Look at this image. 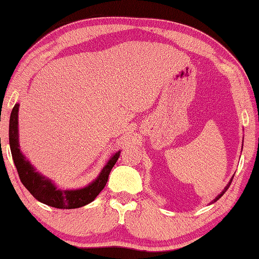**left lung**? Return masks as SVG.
I'll return each instance as SVG.
<instances>
[{"label": "left lung", "instance_id": "8db88e82", "mask_svg": "<svg viewBox=\"0 0 259 259\" xmlns=\"http://www.w3.org/2000/svg\"><path fill=\"white\" fill-rule=\"evenodd\" d=\"M232 181H233V178L231 179V181H229V182H228V184H227V186H226V187L224 188V190H223V191H221V194H219L218 196H217V197H215V198H214V200H212V203H214V202H217V200H218V199L220 198V197H221V196H223V195L225 194V192H226V191H227V189L229 188V186H231V183H232Z\"/></svg>", "mask_w": 259, "mask_h": 259}]
</instances>
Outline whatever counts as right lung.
I'll return each mask as SVG.
<instances>
[{"mask_svg": "<svg viewBox=\"0 0 259 259\" xmlns=\"http://www.w3.org/2000/svg\"><path fill=\"white\" fill-rule=\"evenodd\" d=\"M18 109L19 104H16L10 115L9 144L12 159L24 187L39 202L56 208H78L93 202L107 183L110 170L120 157V151L112 155V158L102 168L99 176L89 186L80 189L62 190L57 188L52 180L45 178L36 171L25 155L20 152L18 142Z\"/></svg>", "mask_w": 259, "mask_h": 259, "instance_id": "right-lung-1", "label": "right lung"}]
</instances>
